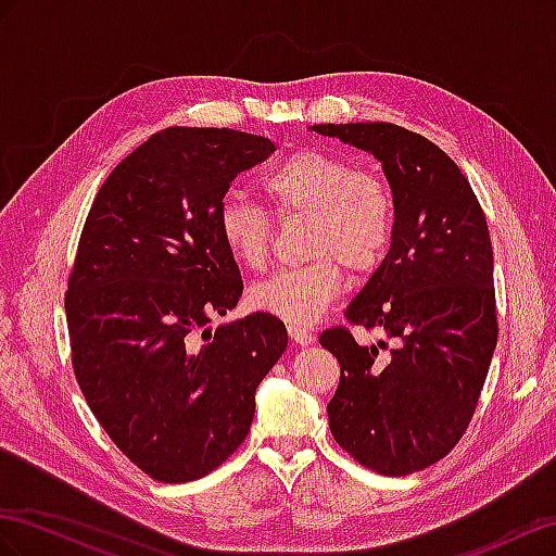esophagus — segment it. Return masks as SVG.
I'll list each match as a JSON object with an SVG mask.
<instances>
[{
	"label": "esophagus",
	"instance_id": "obj_1",
	"mask_svg": "<svg viewBox=\"0 0 556 556\" xmlns=\"http://www.w3.org/2000/svg\"><path fill=\"white\" fill-rule=\"evenodd\" d=\"M289 336H291L293 343H298V345H309V343H315V331H312V329H305V326L289 324Z\"/></svg>",
	"mask_w": 556,
	"mask_h": 556
}]
</instances>
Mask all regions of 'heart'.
Segmentation results:
<instances>
[{
	"label": "heart",
	"mask_w": 556,
	"mask_h": 556,
	"mask_svg": "<svg viewBox=\"0 0 556 556\" xmlns=\"http://www.w3.org/2000/svg\"><path fill=\"white\" fill-rule=\"evenodd\" d=\"M263 190L277 218L307 216L303 251L312 261L255 283L249 303L289 324H312L343 293V267L364 277L386 261L396 227L394 192L376 170L315 148L295 150L269 168ZM216 223L223 247L241 267L267 263L275 239L267 208L227 194Z\"/></svg>",
	"instance_id": "heart-1"
}]
</instances>
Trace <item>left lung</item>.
I'll return each instance as SVG.
<instances>
[{
    "instance_id": "1",
    "label": "left lung",
    "mask_w": 556,
    "mask_h": 556,
    "mask_svg": "<svg viewBox=\"0 0 556 556\" xmlns=\"http://www.w3.org/2000/svg\"><path fill=\"white\" fill-rule=\"evenodd\" d=\"M312 129L371 152L394 192L392 247L345 319L400 345L378 357L348 326L319 343L340 364L326 406L333 439L374 472L404 477L458 444L489 374L497 315L486 216L458 164L420 134L388 122Z\"/></svg>"
}]
</instances>
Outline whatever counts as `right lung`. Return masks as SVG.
Masks as SVG:
<instances>
[{
	"instance_id": "obj_1",
	"label": "right lung",
	"mask_w": 556,
	"mask_h": 556,
	"mask_svg": "<svg viewBox=\"0 0 556 556\" xmlns=\"http://www.w3.org/2000/svg\"><path fill=\"white\" fill-rule=\"evenodd\" d=\"M269 152L263 136L168 126L115 166L84 223L65 291L75 378L108 437L156 481L230 458L287 350V326L267 312L208 329L244 291L218 206Z\"/></svg>"
}]
</instances>
